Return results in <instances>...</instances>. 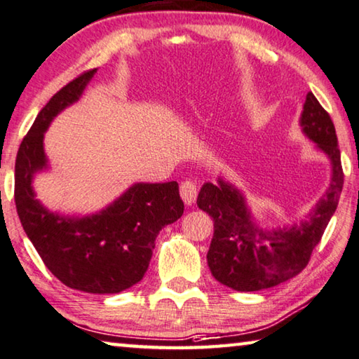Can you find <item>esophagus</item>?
I'll list each match as a JSON object with an SVG mask.
<instances>
[{
  "mask_svg": "<svg viewBox=\"0 0 359 359\" xmlns=\"http://www.w3.org/2000/svg\"><path fill=\"white\" fill-rule=\"evenodd\" d=\"M180 196L185 204H193L198 196V185L193 180H184L180 184Z\"/></svg>",
  "mask_w": 359,
  "mask_h": 359,
  "instance_id": "obj_1",
  "label": "esophagus"
}]
</instances>
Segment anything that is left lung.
Listing matches in <instances>:
<instances>
[{
    "instance_id": "left-lung-1",
    "label": "left lung",
    "mask_w": 359,
    "mask_h": 359,
    "mask_svg": "<svg viewBox=\"0 0 359 359\" xmlns=\"http://www.w3.org/2000/svg\"><path fill=\"white\" fill-rule=\"evenodd\" d=\"M299 123L305 137L331 161V184L305 220L283 229H262L243 193L222 177L217 184L206 182L198 195V208L214 220L208 251L210 273L235 291H262L299 275L337 209L344 187L337 135L329 113L311 93L306 94Z\"/></svg>"
}]
</instances>
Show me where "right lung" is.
Listing matches in <instances>:
<instances>
[{
    "instance_id": "right-lung-1",
    "label": "right lung",
    "mask_w": 359,
    "mask_h": 359,
    "mask_svg": "<svg viewBox=\"0 0 359 359\" xmlns=\"http://www.w3.org/2000/svg\"><path fill=\"white\" fill-rule=\"evenodd\" d=\"M95 72L68 83L38 113L17 151L14 198L28 240L57 280L83 292L118 294L144 278L159 230L182 217L184 201L177 182H137L89 215L54 212L36 200L33 179L49 168L44 133L79 100Z\"/></svg>"
}]
</instances>
